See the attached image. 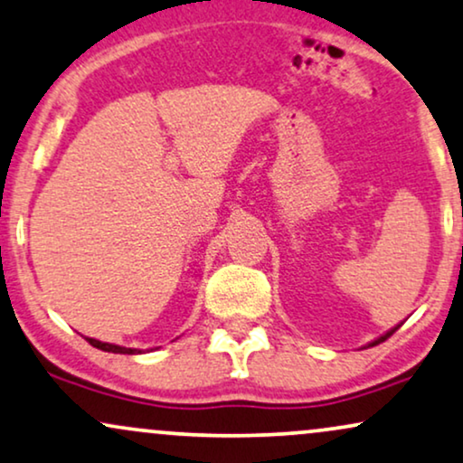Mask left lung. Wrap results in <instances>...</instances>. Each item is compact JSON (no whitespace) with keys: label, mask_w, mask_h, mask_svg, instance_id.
<instances>
[{"label":"left lung","mask_w":463,"mask_h":463,"mask_svg":"<svg viewBox=\"0 0 463 463\" xmlns=\"http://www.w3.org/2000/svg\"><path fill=\"white\" fill-rule=\"evenodd\" d=\"M398 327H400V326H398ZM398 327H393V329H392V332H387L385 335H381V338H378V340H374V342H372V345H370V346H376V345H381V342H385V340L389 338V335H392V334H393V332H395V329H398Z\"/></svg>","instance_id":"obj_1"}]
</instances>
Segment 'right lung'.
Masks as SVG:
<instances>
[{"instance_id":"right-lung-1","label":"right lung","mask_w":463,"mask_h":463,"mask_svg":"<svg viewBox=\"0 0 463 463\" xmlns=\"http://www.w3.org/2000/svg\"><path fill=\"white\" fill-rule=\"evenodd\" d=\"M87 340H89V345L95 346V349L106 351V353H121V355H136V353H140L137 349H125V346L108 345V342H99V340H93V338H87Z\"/></svg>"}]
</instances>
